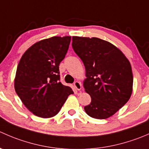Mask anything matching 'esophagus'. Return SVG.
I'll list each match as a JSON object with an SVG mask.
<instances>
[{"instance_id":"obj_1","label":"esophagus","mask_w":149,"mask_h":149,"mask_svg":"<svg viewBox=\"0 0 149 149\" xmlns=\"http://www.w3.org/2000/svg\"><path fill=\"white\" fill-rule=\"evenodd\" d=\"M73 85H74L75 88H76L77 90H79V91H80V90L81 89V84L79 81H75L74 84H73Z\"/></svg>"}]
</instances>
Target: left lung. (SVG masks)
I'll use <instances>...</instances> for the list:
<instances>
[{"label": "left lung", "instance_id": "1", "mask_svg": "<svg viewBox=\"0 0 149 149\" xmlns=\"http://www.w3.org/2000/svg\"><path fill=\"white\" fill-rule=\"evenodd\" d=\"M72 47L86 69L85 91L91 102L85 112L95 119H106L130 99L133 78L131 65L119 49L97 37H72Z\"/></svg>", "mask_w": 149, "mask_h": 149}]
</instances>
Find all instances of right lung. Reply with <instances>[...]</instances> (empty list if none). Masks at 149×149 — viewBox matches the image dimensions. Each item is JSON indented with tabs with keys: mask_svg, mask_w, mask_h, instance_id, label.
I'll return each instance as SVG.
<instances>
[{
	"mask_svg": "<svg viewBox=\"0 0 149 149\" xmlns=\"http://www.w3.org/2000/svg\"><path fill=\"white\" fill-rule=\"evenodd\" d=\"M71 37H53L33 45L17 66L15 91L26 108L36 116L54 117L70 94V86L62 84L59 65L65 58Z\"/></svg>",
	"mask_w": 149,
	"mask_h": 149,
	"instance_id": "right-lung-1",
	"label": "right lung"
}]
</instances>
